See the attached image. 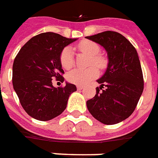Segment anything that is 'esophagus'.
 <instances>
[{
    "instance_id": "esophagus-1",
    "label": "esophagus",
    "mask_w": 158,
    "mask_h": 158,
    "mask_svg": "<svg viewBox=\"0 0 158 158\" xmlns=\"http://www.w3.org/2000/svg\"><path fill=\"white\" fill-rule=\"evenodd\" d=\"M77 90H81V89H83V88H84V87H83V86H81V85H77Z\"/></svg>"
}]
</instances>
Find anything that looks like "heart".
Returning a JSON list of instances; mask_svg holds the SVG:
<instances>
[{
  "mask_svg": "<svg viewBox=\"0 0 158 158\" xmlns=\"http://www.w3.org/2000/svg\"><path fill=\"white\" fill-rule=\"evenodd\" d=\"M79 51L91 56L90 62L96 66L102 68L105 66L106 60L102 56L99 55V47L97 43L91 41H82L77 45ZM60 63L64 69H70L74 65V58L70 48H65L60 54ZM98 70L95 67H90L86 70L74 69L67 74L68 81L77 85H84L95 77H98Z\"/></svg>",
  "mask_w": 158,
  "mask_h": 158,
  "instance_id": "b5f03b06",
  "label": "heart"
}]
</instances>
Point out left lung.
Returning a JSON list of instances; mask_svg holds the SVG:
<instances>
[{"label":"left lung","mask_w":158,"mask_h":158,"mask_svg":"<svg viewBox=\"0 0 158 158\" xmlns=\"http://www.w3.org/2000/svg\"><path fill=\"white\" fill-rule=\"evenodd\" d=\"M86 38L102 46L108 57L106 72L97 80L100 87L96 88L94 97L87 101L88 110L104 124L121 123L134 112L144 89L138 52L127 38L115 31Z\"/></svg>","instance_id":"left-lung-1"}]
</instances>
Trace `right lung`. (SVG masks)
I'll use <instances>...</instances> for the list:
<instances>
[{"mask_svg":"<svg viewBox=\"0 0 158 158\" xmlns=\"http://www.w3.org/2000/svg\"><path fill=\"white\" fill-rule=\"evenodd\" d=\"M77 39L53 32L41 33L20 49L13 65V85L23 110L39 121H49L65 110L76 85L65 82L63 88L52 86V78L63 82L60 63L63 49Z\"/></svg>","mask_w":158,"mask_h":158,"instance_id":"1","label":"right lung"}]
</instances>
